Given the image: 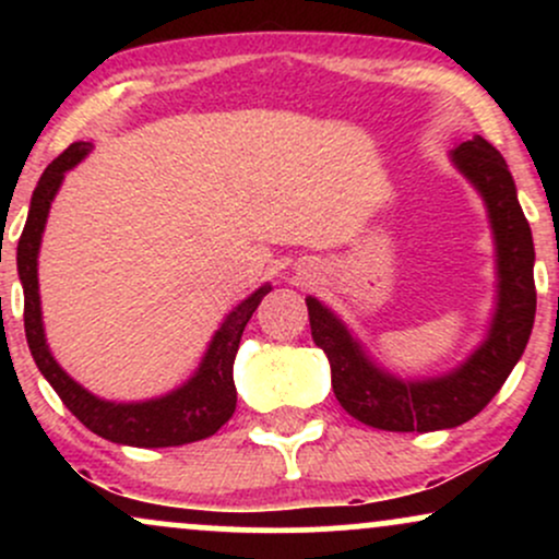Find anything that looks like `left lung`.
Returning a JSON list of instances; mask_svg holds the SVG:
<instances>
[{
  "label": "left lung",
  "instance_id": "obj_1",
  "mask_svg": "<svg viewBox=\"0 0 559 559\" xmlns=\"http://www.w3.org/2000/svg\"><path fill=\"white\" fill-rule=\"evenodd\" d=\"M449 159L484 199L497 258V301L489 331L457 368L433 378L389 373L336 312L316 297L305 299L312 342L329 357L338 404L352 418L381 431L426 433L476 418L523 357L534 329V236L504 157L484 136H473L454 146Z\"/></svg>",
  "mask_w": 559,
  "mask_h": 559
}]
</instances>
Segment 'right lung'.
<instances>
[{"label": "right lung", "mask_w": 559, "mask_h": 559, "mask_svg": "<svg viewBox=\"0 0 559 559\" xmlns=\"http://www.w3.org/2000/svg\"><path fill=\"white\" fill-rule=\"evenodd\" d=\"M92 152V141H75L60 157L44 170L38 178L34 197H31L28 221L17 241V275L23 284V320L28 349L41 370V376L52 383L60 400L70 413L79 418L88 431L115 444L128 447H181L191 441L207 439L223 423L230 420L236 409V386H234V360L239 352L241 333L247 329L249 318L258 305L271 292V284L260 286L249 294L239 307L228 312L221 329L215 331L213 342L204 352L202 362L189 381L168 394L144 402H110L83 389L73 381L60 362L49 352L47 336H44L41 320V297H38V249H41V234L47 228L49 207H52L62 178L73 170L83 157Z\"/></svg>", "instance_id": "1"}]
</instances>
